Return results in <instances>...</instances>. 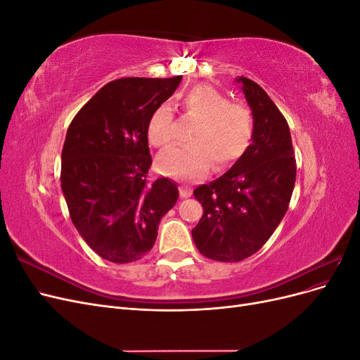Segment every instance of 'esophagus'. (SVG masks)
I'll return each instance as SVG.
<instances>
[{
    "label": "esophagus",
    "mask_w": 360,
    "mask_h": 360,
    "mask_svg": "<svg viewBox=\"0 0 360 360\" xmlns=\"http://www.w3.org/2000/svg\"><path fill=\"white\" fill-rule=\"evenodd\" d=\"M191 195H192V191H191L189 188L180 186V197H181V198H189Z\"/></svg>",
    "instance_id": "1"
}]
</instances>
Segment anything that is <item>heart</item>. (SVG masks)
I'll return each mask as SVG.
<instances>
[{
	"instance_id": "obj_1",
	"label": "heart",
	"mask_w": 360,
	"mask_h": 360,
	"mask_svg": "<svg viewBox=\"0 0 360 360\" xmlns=\"http://www.w3.org/2000/svg\"><path fill=\"white\" fill-rule=\"evenodd\" d=\"M183 110L198 123L189 143L191 147H171L158 156L162 174L181 180L202 177L214 163L225 169L240 158L252 139V115L240 103L228 102L212 86H195L183 99ZM147 136L151 146L167 147L172 141L171 108L159 105L148 118Z\"/></svg>"
}]
</instances>
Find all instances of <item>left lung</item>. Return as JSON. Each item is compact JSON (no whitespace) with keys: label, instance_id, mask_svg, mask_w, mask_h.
Segmentation results:
<instances>
[{"label":"left lung","instance_id":"obj_1","mask_svg":"<svg viewBox=\"0 0 360 360\" xmlns=\"http://www.w3.org/2000/svg\"><path fill=\"white\" fill-rule=\"evenodd\" d=\"M236 82L254 120L252 143L224 176L193 191L202 217L192 230L195 246L216 261H242L263 246L287 213L296 183L290 127L261 86Z\"/></svg>","mask_w":360,"mask_h":360}]
</instances>
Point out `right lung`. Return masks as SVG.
<instances>
[{
  "label": "right lung",
  "mask_w": 360,
  "mask_h": 360,
  "mask_svg": "<svg viewBox=\"0 0 360 360\" xmlns=\"http://www.w3.org/2000/svg\"><path fill=\"white\" fill-rule=\"evenodd\" d=\"M181 82L123 78L97 91L75 115L61 153V191L72 222L94 252L134 263L153 248L159 222L177 202L169 179L147 183L148 118Z\"/></svg>",
  "instance_id": "obj_1"
}]
</instances>
